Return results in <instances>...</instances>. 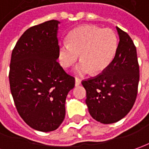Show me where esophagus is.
<instances>
[{
  "instance_id": "34e87169",
  "label": "esophagus",
  "mask_w": 149,
  "mask_h": 149,
  "mask_svg": "<svg viewBox=\"0 0 149 149\" xmlns=\"http://www.w3.org/2000/svg\"><path fill=\"white\" fill-rule=\"evenodd\" d=\"M81 80L79 78L75 79V86H80V85H81Z\"/></svg>"
}]
</instances>
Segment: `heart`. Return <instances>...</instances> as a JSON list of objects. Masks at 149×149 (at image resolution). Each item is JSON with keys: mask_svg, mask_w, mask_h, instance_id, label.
<instances>
[{"mask_svg": "<svg viewBox=\"0 0 149 149\" xmlns=\"http://www.w3.org/2000/svg\"><path fill=\"white\" fill-rule=\"evenodd\" d=\"M117 49V39L109 28L101 29L91 25L81 26L70 32L68 44L59 48V61L63 68L73 65L80 55L81 62L75 73L98 74L112 63Z\"/></svg>", "mask_w": 149, "mask_h": 149, "instance_id": "obj_1", "label": "heart"}]
</instances>
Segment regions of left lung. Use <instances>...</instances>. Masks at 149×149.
<instances>
[{"label": "left lung", "mask_w": 149, "mask_h": 149, "mask_svg": "<svg viewBox=\"0 0 149 149\" xmlns=\"http://www.w3.org/2000/svg\"><path fill=\"white\" fill-rule=\"evenodd\" d=\"M119 43L109 66L99 76L83 81L86 104L95 120L111 124L125 117L134 105L139 81L136 48L130 36L117 27Z\"/></svg>", "instance_id": "left-lung-1"}]
</instances>
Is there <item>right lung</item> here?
<instances>
[{
  "label": "right lung",
  "mask_w": 149,
  "mask_h": 149,
  "mask_svg": "<svg viewBox=\"0 0 149 149\" xmlns=\"http://www.w3.org/2000/svg\"><path fill=\"white\" fill-rule=\"evenodd\" d=\"M58 20L28 28L12 51L10 86L20 117L32 129L56 130L65 117L66 97L75 78L58 63Z\"/></svg>",
  "instance_id": "1"
}]
</instances>
